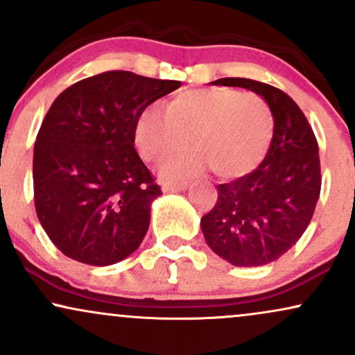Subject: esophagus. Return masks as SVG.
I'll use <instances>...</instances> for the list:
<instances>
[{
  "instance_id": "esophagus-1",
  "label": "esophagus",
  "mask_w": 355,
  "mask_h": 355,
  "mask_svg": "<svg viewBox=\"0 0 355 355\" xmlns=\"http://www.w3.org/2000/svg\"><path fill=\"white\" fill-rule=\"evenodd\" d=\"M187 187H189L187 182H165L164 185H162V190H164L165 193H170V191L187 190Z\"/></svg>"
}]
</instances>
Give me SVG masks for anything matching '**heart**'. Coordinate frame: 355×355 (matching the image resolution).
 Returning <instances> with one entry per match:
<instances>
[{
	"instance_id": "1",
	"label": "heart",
	"mask_w": 355,
	"mask_h": 355,
	"mask_svg": "<svg viewBox=\"0 0 355 355\" xmlns=\"http://www.w3.org/2000/svg\"><path fill=\"white\" fill-rule=\"evenodd\" d=\"M275 132L270 104L254 92L232 87L182 91L164 110L152 104L135 125L144 159L160 162L189 147L195 152L162 165L165 178H183L211 168L223 180L245 177L264 159Z\"/></svg>"
}]
</instances>
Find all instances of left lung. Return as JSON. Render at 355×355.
Segmentation results:
<instances>
[{
	"instance_id": "1",
	"label": "left lung",
	"mask_w": 355,
	"mask_h": 355,
	"mask_svg": "<svg viewBox=\"0 0 355 355\" xmlns=\"http://www.w3.org/2000/svg\"><path fill=\"white\" fill-rule=\"evenodd\" d=\"M213 84L261 96L275 132L253 172L216 187L218 200L200 226L208 246L233 266H264L288 253L311 223L322 182L319 145L300 105L281 89L245 78Z\"/></svg>"
}]
</instances>
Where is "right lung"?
I'll use <instances>...</instances> for the list:
<instances>
[{
	"mask_svg": "<svg viewBox=\"0 0 355 355\" xmlns=\"http://www.w3.org/2000/svg\"><path fill=\"white\" fill-rule=\"evenodd\" d=\"M180 85L107 71L55 97L34 144V207L67 258L109 266L140 246L162 190L135 150V125Z\"/></svg>",
	"mask_w": 355,
	"mask_h": 355,
	"instance_id": "right-lung-1",
	"label": "right lung"
}]
</instances>
